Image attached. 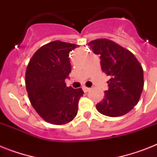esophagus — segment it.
<instances>
[{
  "instance_id": "obj_1",
  "label": "esophagus",
  "mask_w": 157,
  "mask_h": 157,
  "mask_svg": "<svg viewBox=\"0 0 157 157\" xmlns=\"http://www.w3.org/2000/svg\"><path fill=\"white\" fill-rule=\"evenodd\" d=\"M82 90H83V91L85 93H86V92H88V91L90 90V88H88V87H83Z\"/></svg>"
}]
</instances>
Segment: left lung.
<instances>
[{
    "mask_svg": "<svg viewBox=\"0 0 157 157\" xmlns=\"http://www.w3.org/2000/svg\"><path fill=\"white\" fill-rule=\"evenodd\" d=\"M93 52L100 55L102 71L110 76L108 90L103 100L96 105L101 114L121 117L138 103L144 89V70L129 50L107 39L88 43Z\"/></svg>",
    "mask_w": 157,
    "mask_h": 157,
    "instance_id": "1",
    "label": "left lung"
}]
</instances>
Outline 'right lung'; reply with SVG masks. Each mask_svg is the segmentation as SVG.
I'll return each mask as SVG.
<instances>
[{
  "mask_svg": "<svg viewBox=\"0 0 157 157\" xmlns=\"http://www.w3.org/2000/svg\"><path fill=\"white\" fill-rule=\"evenodd\" d=\"M78 45L54 40L33 54L26 70L25 83L33 108L40 117L53 124H64L75 118L81 88L67 87L71 72L69 53Z\"/></svg>",
  "mask_w": 157,
  "mask_h": 157,
  "instance_id": "right-lung-1",
  "label": "right lung"
}]
</instances>
